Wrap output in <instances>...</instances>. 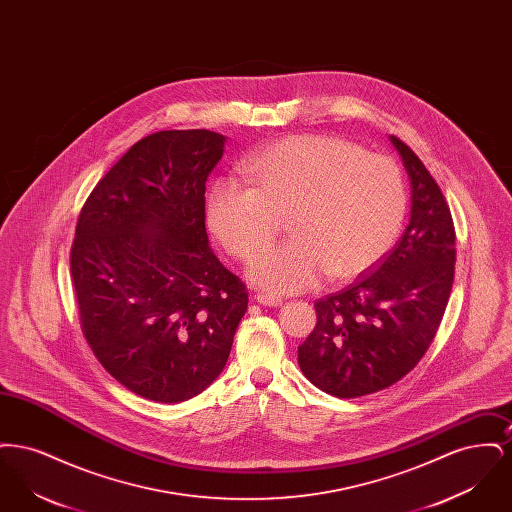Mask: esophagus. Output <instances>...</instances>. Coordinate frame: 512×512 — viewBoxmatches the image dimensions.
Instances as JSON below:
<instances>
[{"instance_id": "34e87169", "label": "esophagus", "mask_w": 512, "mask_h": 512, "mask_svg": "<svg viewBox=\"0 0 512 512\" xmlns=\"http://www.w3.org/2000/svg\"><path fill=\"white\" fill-rule=\"evenodd\" d=\"M255 301L261 303V305H265V307H278V305L284 303L282 297H276V295H270V293H257V295H255Z\"/></svg>"}]
</instances>
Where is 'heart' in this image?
Here are the masks:
<instances>
[{"mask_svg":"<svg viewBox=\"0 0 512 512\" xmlns=\"http://www.w3.org/2000/svg\"><path fill=\"white\" fill-rule=\"evenodd\" d=\"M249 184L219 178L207 220L220 244L249 259L290 214L294 240L269 248L245 268L257 288L303 292L376 263L397 238L407 211L403 174L386 155L330 136H295L253 155Z\"/></svg>","mask_w":512,"mask_h":512,"instance_id":"obj_1","label":"heart"}]
</instances>
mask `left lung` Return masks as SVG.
<instances>
[{"label":"left lung","mask_w":512,"mask_h":512,"mask_svg":"<svg viewBox=\"0 0 512 512\" xmlns=\"http://www.w3.org/2000/svg\"><path fill=\"white\" fill-rule=\"evenodd\" d=\"M411 182V219L399 242L359 280L315 303L317 326L299 345L303 374L336 397L386 390L424 357L455 276V228L436 180L390 136Z\"/></svg>","instance_id":"1"}]
</instances>
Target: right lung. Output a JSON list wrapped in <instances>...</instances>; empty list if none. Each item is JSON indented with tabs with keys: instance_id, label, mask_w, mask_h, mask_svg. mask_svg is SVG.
I'll list each match as a JSON object with an SVG mask.
<instances>
[{
	"instance_id": "obj_1",
	"label": "right lung",
	"mask_w": 512,
	"mask_h": 512,
	"mask_svg": "<svg viewBox=\"0 0 512 512\" xmlns=\"http://www.w3.org/2000/svg\"><path fill=\"white\" fill-rule=\"evenodd\" d=\"M211 130L136 142L82 207L71 249L80 326L103 368L157 403L209 388L228 361L247 292L213 253L205 184L224 155Z\"/></svg>"
}]
</instances>
